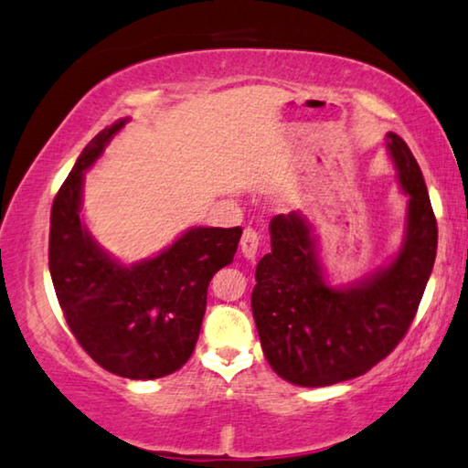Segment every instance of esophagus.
<instances>
[{"label":"esophagus","instance_id":"esophagus-1","mask_svg":"<svg viewBox=\"0 0 468 468\" xmlns=\"http://www.w3.org/2000/svg\"><path fill=\"white\" fill-rule=\"evenodd\" d=\"M259 249V236L253 228H244L242 239H240V250L247 259H255Z\"/></svg>","mask_w":468,"mask_h":468}]
</instances>
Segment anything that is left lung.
<instances>
[{"label":"left lung","mask_w":468,"mask_h":468,"mask_svg":"<svg viewBox=\"0 0 468 468\" xmlns=\"http://www.w3.org/2000/svg\"><path fill=\"white\" fill-rule=\"evenodd\" d=\"M387 153L408 209L404 240L383 268L333 286L305 215L291 211L270 221L271 253L257 263L250 309L265 359L292 385L328 387L362 377L404 339L419 309L435 263L437 221L408 144L389 132Z\"/></svg>","instance_id":"obj_1"}]
</instances>
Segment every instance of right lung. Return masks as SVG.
<instances>
[{
	"label": "right lung",
	"mask_w": 468,
	"mask_h": 468,
	"mask_svg": "<svg viewBox=\"0 0 468 468\" xmlns=\"http://www.w3.org/2000/svg\"><path fill=\"white\" fill-rule=\"evenodd\" d=\"M129 119L79 154L49 218V274L79 345L112 375L153 380L182 368L198 341L213 274L234 261L242 229L194 226L127 265L100 247L81 218L83 179Z\"/></svg>",
	"instance_id": "1"
}]
</instances>
